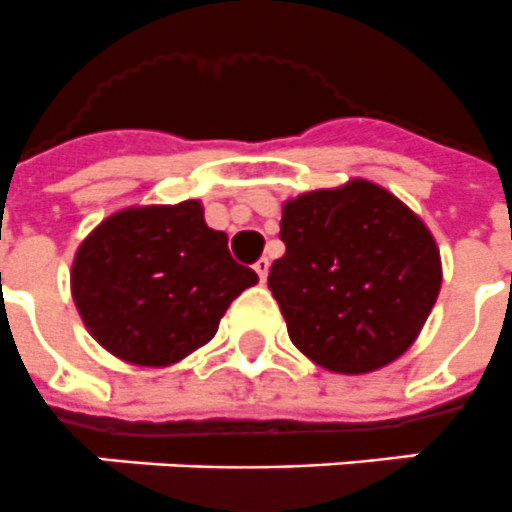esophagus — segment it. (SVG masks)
I'll return each instance as SVG.
<instances>
[{
    "label": "esophagus",
    "instance_id": "1",
    "mask_svg": "<svg viewBox=\"0 0 512 512\" xmlns=\"http://www.w3.org/2000/svg\"><path fill=\"white\" fill-rule=\"evenodd\" d=\"M253 269H256V275H259L261 282L267 280V275H269V259H267V256H261V259L253 264Z\"/></svg>",
    "mask_w": 512,
    "mask_h": 512
}]
</instances>
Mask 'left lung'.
I'll use <instances>...</instances> for the list:
<instances>
[{
  "instance_id": "8db88e82",
  "label": "left lung",
  "mask_w": 512,
  "mask_h": 512,
  "mask_svg": "<svg viewBox=\"0 0 512 512\" xmlns=\"http://www.w3.org/2000/svg\"><path fill=\"white\" fill-rule=\"evenodd\" d=\"M280 240L269 290L296 349L346 375L410 349L439 296L441 259L402 200L365 179L306 192L282 208Z\"/></svg>"
}]
</instances>
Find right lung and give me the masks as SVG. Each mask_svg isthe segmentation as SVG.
<instances>
[{
	"mask_svg": "<svg viewBox=\"0 0 512 512\" xmlns=\"http://www.w3.org/2000/svg\"><path fill=\"white\" fill-rule=\"evenodd\" d=\"M256 282L198 200L118 211L81 243L71 272L89 333L145 367L179 362L211 341L227 306Z\"/></svg>",
	"mask_w": 512,
	"mask_h": 512,
	"instance_id": "add662e5",
	"label": "right lung"
}]
</instances>
